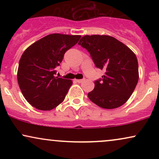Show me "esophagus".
I'll return each instance as SVG.
<instances>
[{
    "mask_svg": "<svg viewBox=\"0 0 159 159\" xmlns=\"http://www.w3.org/2000/svg\"><path fill=\"white\" fill-rule=\"evenodd\" d=\"M84 80V79H78V80H75V81H77L78 83H81V82L83 81Z\"/></svg>",
    "mask_w": 159,
    "mask_h": 159,
    "instance_id": "esophagus-1",
    "label": "esophagus"
}]
</instances>
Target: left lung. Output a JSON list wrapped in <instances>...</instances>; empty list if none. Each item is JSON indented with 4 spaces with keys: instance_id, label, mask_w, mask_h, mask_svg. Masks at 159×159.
Returning a JSON list of instances; mask_svg holds the SVG:
<instances>
[{
    "instance_id": "1",
    "label": "left lung",
    "mask_w": 159,
    "mask_h": 159,
    "mask_svg": "<svg viewBox=\"0 0 159 159\" xmlns=\"http://www.w3.org/2000/svg\"><path fill=\"white\" fill-rule=\"evenodd\" d=\"M78 45L90 53L97 68L105 71L102 78L95 81L89 98L105 109L116 108L126 102L139 78L134 53L119 40L106 35L84 36Z\"/></svg>"
}]
</instances>
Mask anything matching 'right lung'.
Listing matches in <instances>:
<instances>
[{
  "instance_id": "1",
  "label": "right lung",
  "mask_w": 159,
  "mask_h": 159,
  "mask_svg": "<svg viewBox=\"0 0 159 159\" xmlns=\"http://www.w3.org/2000/svg\"><path fill=\"white\" fill-rule=\"evenodd\" d=\"M80 38L79 35L49 34L24 52L19 63L18 83L24 97L33 107L50 111L64 100L72 81L56 77V67Z\"/></svg>"
}]
</instances>
